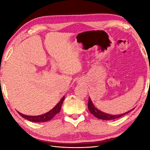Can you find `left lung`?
Instances as JSON below:
<instances>
[{"instance_id":"obj_1","label":"left lung","mask_w":150,"mask_h":150,"mask_svg":"<svg viewBox=\"0 0 150 150\" xmlns=\"http://www.w3.org/2000/svg\"><path fill=\"white\" fill-rule=\"evenodd\" d=\"M88 106V110H89V111H90V112L93 114L95 117H97V119L105 120H110L117 119V118L122 117L124 115L128 113L129 112H130V111H132V110H134V108H133L132 110L127 111V112H126V113H122V114H120V115H110V114L103 112L102 111L97 109V108L94 106L93 103H92L90 97H89Z\"/></svg>"}]
</instances>
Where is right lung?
<instances>
[{
    "label": "right lung",
    "instance_id": "add662e5",
    "mask_svg": "<svg viewBox=\"0 0 150 150\" xmlns=\"http://www.w3.org/2000/svg\"><path fill=\"white\" fill-rule=\"evenodd\" d=\"M64 97H63L60 100L58 104H57L56 106L54 107L52 110L50 111H47V113H44L42 115H37V116H30V115H24L20 112L18 113L19 115L22 117L24 118L25 119H27L29 121H31V122H47V121H49L52 120L53 118L55 117L56 114L59 113L62 107V104L63 103L64 100Z\"/></svg>",
    "mask_w": 150,
    "mask_h": 150
}]
</instances>
